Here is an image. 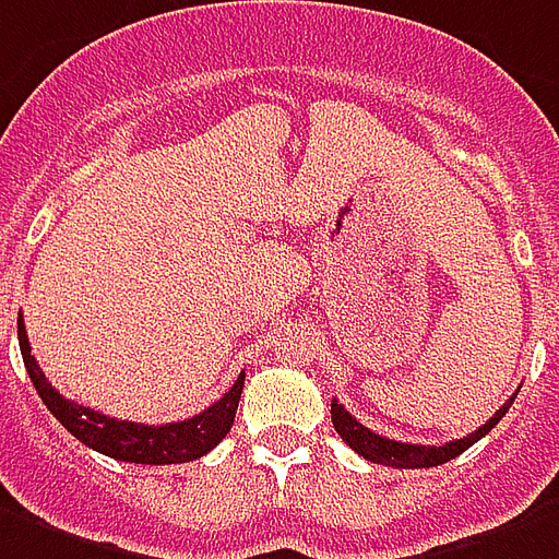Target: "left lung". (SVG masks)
<instances>
[{"instance_id":"8db88e82","label":"left lung","mask_w":559,"mask_h":559,"mask_svg":"<svg viewBox=\"0 0 559 559\" xmlns=\"http://www.w3.org/2000/svg\"><path fill=\"white\" fill-rule=\"evenodd\" d=\"M512 400H515V394H512L510 400L483 424V427L474 429L471 436L456 438V441H450V444H438V448H432V444H406V441H391V438L376 436L373 429H367L364 424H358L337 400H332V424L334 429H337V436H341L358 456L367 459V462L388 465V468H436V465H444L450 459H456L459 453H465L471 444H477L479 438L498 427L500 417L510 412Z\"/></svg>"}]
</instances>
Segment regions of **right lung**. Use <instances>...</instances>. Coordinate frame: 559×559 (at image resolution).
Segmentation results:
<instances>
[{
  "mask_svg": "<svg viewBox=\"0 0 559 559\" xmlns=\"http://www.w3.org/2000/svg\"><path fill=\"white\" fill-rule=\"evenodd\" d=\"M16 337H20V353L26 364L28 379L35 384L37 396L44 406L52 412L61 427L70 436L80 438L82 444L97 450L103 456L121 459V462H135V465H177V462H192L216 448L218 441L230 432L234 417H237L239 394L246 384V373H239L234 388L227 391L218 403L204 408L201 415L186 417L177 424H163V427H147V424H132V420H115L109 415H100L94 408H85L80 403H70L49 384L44 370L37 367L32 346H28L26 322L23 313L16 320Z\"/></svg>",
  "mask_w": 559,
  "mask_h": 559,
  "instance_id": "right-lung-1",
  "label": "right lung"
}]
</instances>
